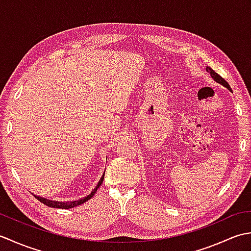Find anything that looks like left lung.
I'll return each mask as SVG.
<instances>
[{"instance_id":"obj_1","label":"left lung","mask_w":251,"mask_h":251,"mask_svg":"<svg viewBox=\"0 0 251 251\" xmlns=\"http://www.w3.org/2000/svg\"><path fill=\"white\" fill-rule=\"evenodd\" d=\"M206 71L210 74V76L212 77V79H214L215 82H217L218 84L222 85V86H225V87L227 88L228 90H231L230 85H228V83L226 81V79L222 78V77L219 75V74L216 73L214 70H212V69H211L210 67H206Z\"/></svg>"}]
</instances>
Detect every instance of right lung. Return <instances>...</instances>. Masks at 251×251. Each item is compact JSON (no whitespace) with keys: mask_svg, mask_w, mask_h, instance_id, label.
<instances>
[{"mask_svg":"<svg viewBox=\"0 0 251 251\" xmlns=\"http://www.w3.org/2000/svg\"><path fill=\"white\" fill-rule=\"evenodd\" d=\"M104 172H105V170H104ZM103 179H104V173L102 175V177L100 178L98 184L96 185V188L92 191V193H90L88 196L84 197V199H81V200H78V201H50V200H47V199H43V197H40V196H36V195H34V197H35L37 201H40L41 202H43L44 205L49 206V207H51V208H61V209H69V208H73V207H76L78 205H82V204H84L85 201H89L90 199H92V197L94 196V194L96 193V192H97L99 186L101 185V183H102Z\"/></svg>","mask_w":251,"mask_h":251,"instance_id":"right-lung-1","label":"right lung"}]
</instances>
